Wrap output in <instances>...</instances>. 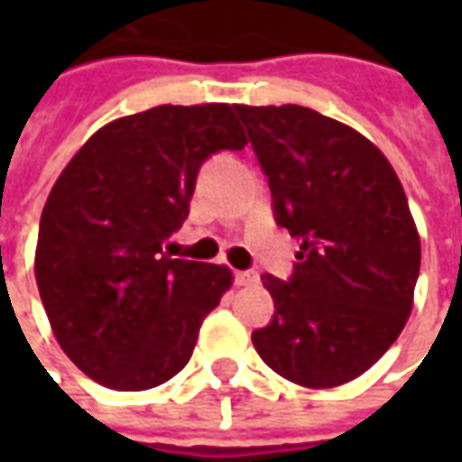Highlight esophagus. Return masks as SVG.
I'll return each instance as SVG.
<instances>
[{"label":"esophagus","mask_w":462,"mask_h":462,"mask_svg":"<svg viewBox=\"0 0 462 462\" xmlns=\"http://www.w3.org/2000/svg\"><path fill=\"white\" fill-rule=\"evenodd\" d=\"M234 282L236 285H257L259 275L254 270H239V273H234Z\"/></svg>","instance_id":"34e87169"}]
</instances>
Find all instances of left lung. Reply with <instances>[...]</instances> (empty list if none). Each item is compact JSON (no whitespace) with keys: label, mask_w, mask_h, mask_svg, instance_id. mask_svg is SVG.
<instances>
[{"label":"left lung","mask_w":462,"mask_h":462,"mask_svg":"<svg viewBox=\"0 0 462 462\" xmlns=\"http://www.w3.org/2000/svg\"><path fill=\"white\" fill-rule=\"evenodd\" d=\"M273 192L275 223L300 241L288 280L252 334L288 381L334 388L399 339L419 277V234L388 159L349 125L300 105H236Z\"/></svg>","instance_id":"8db88e82"}]
</instances>
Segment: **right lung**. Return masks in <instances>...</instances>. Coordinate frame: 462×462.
I'll return each instance as SVG.
<instances>
[{"label": "right lung", "mask_w": 462, "mask_h": 462, "mask_svg": "<svg viewBox=\"0 0 462 462\" xmlns=\"http://www.w3.org/2000/svg\"><path fill=\"white\" fill-rule=\"evenodd\" d=\"M244 146L231 105H159L107 123L66 164L41 216L35 280L84 375L146 391L189 363L231 270L162 249L185 223L200 167Z\"/></svg>", "instance_id": "add662e5"}]
</instances>
